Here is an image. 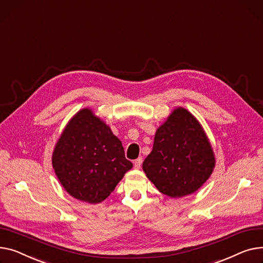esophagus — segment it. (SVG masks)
I'll use <instances>...</instances> for the list:
<instances>
[{
  "mask_svg": "<svg viewBox=\"0 0 263 263\" xmlns=\"http://www.w3.org/2000/svg\"><path fill=\"white\" fill-rule=\"evenodd\" d=\"M141 164H142V158H141V157H140V158H138V159H136V160L134 161L135 168H140Z\"/></svg>",
  "mask_w": 263,
  "mask_h": 263,
  "instance_id": "34e87169",
  "label": "esophagus"
}]
</instances>
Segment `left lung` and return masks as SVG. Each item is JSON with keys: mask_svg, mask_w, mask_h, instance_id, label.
<instances>
[{"mask_svg": "<svg viewBox=\"0 0 263 263\" xmlns=\"http://www.w3.org/2000/svg\"><path fill=\"white\" fill-rule=\"evenodd\" d=\"M214 166V152L202 124L183 107H176L157 128L142 164L146 177L172 198L196 192Z\"/></svg>", "mask_w": 263, "mask_h": 263, "instance_id": "8db88e82", "label": "left lung"}]
</instances>
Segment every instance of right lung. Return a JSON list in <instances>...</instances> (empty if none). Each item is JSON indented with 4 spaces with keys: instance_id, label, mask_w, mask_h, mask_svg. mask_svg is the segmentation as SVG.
I'll return each instance as SVG.
<instances>
[{
    "instance_id": "obj_1",
    "label": "right lung",
    "mask_w": 263,
    "mask_h": 263,
    "mask_svg": "<svg viewBox=\"0 0 263 263\" xmlns=\"http://www.w3.org/2000/svg\"><path fill=\"white\" fill-rule=\"evenodd\" d=\"M52 165L65 190L89 204L106 199L133 167L120 139L90 108L68 122L55 144Z\"/></svg>"
}]
</instances>
